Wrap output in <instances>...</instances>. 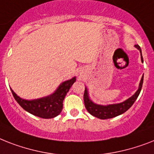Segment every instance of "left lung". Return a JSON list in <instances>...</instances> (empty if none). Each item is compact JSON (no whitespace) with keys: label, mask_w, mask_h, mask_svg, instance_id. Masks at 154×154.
Here are the masks:
<instances>
[{"label":"left lung","mask_w":154,"mask_h":154,"mask_svg":"<svg viewBox=\"0 0 154 154\" xmlns=\"http://www.w3.org/2000/svg\"><path fill=\"white\" fill-rule=\"evenodd\" d=\"M135 47L141 52V58H142V62H143V58H142V50H141L138 45H135ZM143 77L144 76H142L141 81H140L139 87H138V89L137 90V92L132 97H130L129 99H127V100L123 101L122 103H116V104H109V105L103 106L99 105V104L93 103L88 97V90L85 88V93H84V102H85V106L86 109L92 116H95V117H97L98 119H112L119 116L121 114L124 113L125 112H127V110L129 109L131 106L133 105L134 101L138 98V95H139L140 92L142 90V84H143Z\"/></svg>","instance_id":"left-lung-1"}]
</instances>
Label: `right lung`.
<instances>
[{
  "label": "right lung",
  "instance_id": "right-lung-1",
  "mask_svg": "<svg viewBox=\"0 0 154 154\" xmlns=\"http://www.w3.org/2000/svg\"><path fill=\"white\" fill-rule=\"evenodd\" d=\"M76 81V77L64 81L53 94L43 98L27 100L20 98L11 89L16 102L25 111L42 119H52L58 116L63 108V100L71 86Z\"/></svg>",
  "mask_w": 154,
  "mask_h": 154
}]
</instances>
